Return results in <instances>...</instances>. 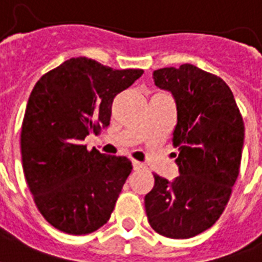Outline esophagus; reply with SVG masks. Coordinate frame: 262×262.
Here are the masks:
<instances>
[{"label": "esophagus", "instance_id": "1", "mask_svg": "<svg viewBox=\"0 0 262 262\" xmlns=\"http://www.w3.org/2000/svg\"><path fill=\"white\" fill-rule=\"evenodd\" d=\"M147 166L144 163H141V162H137V160H133V168H135L136 171L137 170H143V168H145Z\"/></svg>", "mask_w": 262, "mask_h": 262}]
</instances>
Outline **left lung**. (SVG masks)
I'll list each match as a JSON object with an SVG mask.
<instances>
[{
	"mask_svg": "<svg viewBox=\"0 0 262 262\" xmlns=\"http://www.w3.org/2000/svg\"><path fill=\"white\" fill-rule=\"evenodd\" d=\"M154 81L177 102L171 140L179 175L171 182L154 175L145 212L158 234L186 239L212 227L227 205L239 174L244 119L227 84L194 65L158 69Z\"/></svg>",
	"mask_w": 262,
	"mask_h": 262,
	"instance_id": "8db88e82",
	"label": "left lung"
}]
</instances>
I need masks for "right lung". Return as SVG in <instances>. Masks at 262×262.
<instances>
[{"label":"right lung","mask_w":262,"mask_h":262,"mask_svg":"<svg viewBox=\"0 0 262 262\" xmlns=\"http://www.w3.org/2000/svg\"><path fill=\"white\" fill-rule=\"evenodd\" d=\"M143 73L79 57L35 84L21 125L23 170L36 208L59 231L85 235L110 219L132 162L88 151L83 140L110 125L114 98Z\"/></svg>","instance_id":"right-lung-1"}]
</instances>
